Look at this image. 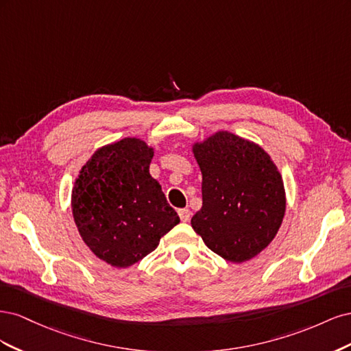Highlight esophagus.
Here are the masks:
<instances>
[{
	"mask_svg": "<svg viewBox=\"0 0 351 351\" xmlns=\"http://www.w3.org/2000/svg\"><path fill=\"white\" fill-rule=\"evenodd\" d=\"M178 217L183 222H187L190 219V209H187V208L178 209Z\"/></svg>",
	"mask_w": 351,
	"mask_h": 351,
	"instance_id": "esophagus-1",
	"label": "esophagus"
}]
</instances>
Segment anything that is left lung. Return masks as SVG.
Segmentation results:
<instances>
[{
  "label": "left lung",
  "instance_id": "left-lung-1",
  "mask_svg": "<svg viewBox=\"0 0 351 351\" xmlns=\"http://www.w3.org/2000/svg\"><path fill=\"white\" fill-rule=\"evenodd\" d=\"M202 173V208L192 227L226 261L241 263L277 236L285 214L282 177L259 145L217 132L193 145Z\"/></svg>",
  "mask_w": 351,
  "mask_h": 351
}]
</instances>
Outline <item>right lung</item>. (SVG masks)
I'll use <instances>...</instances> for the list:
<instances>
[{
    "label": "right lung",
    "instance_id": "obj_1",
    "mask_svg": "<svg viewBox=\"0 0 351 351\" xmlns=\"http://www.w3.org/2000/svg\"><path fill=\"white\" fill-rule=\"evenodd\" d=\"M152 158L154 147L124 137L99 147L74 182V222L95 256L111 267L127 268L142 261L180 222L149 174Z\"/></svg>",
    "mask_w": 351,
    "mask_h": 351
}]
</instances>
